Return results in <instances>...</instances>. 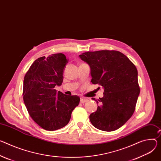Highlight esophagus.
<instances>
[{
    "instance_id": "obj_1",
    "label": "esophagus",
    "mask_w": 161,
    "mask_h": 161,
    "mask_svg": "<svg viewBox=\"0 0 161 161\" xmlns=\"http://www.w3.org/2000/svg\"><path fill=\"white\" fill-rule=\"evenodd\" d=\"M87 101H88V99L84 98V97H81V99H80V103H85V102H86Z\"/></svg>"
}]
</instances>
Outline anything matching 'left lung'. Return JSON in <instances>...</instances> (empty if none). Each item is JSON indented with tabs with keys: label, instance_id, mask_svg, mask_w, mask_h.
I'll return each instance as SVG.
<instances>
[{
	"label": "left lung",
	"instance_id": "8db88e82",
	"mask_svg": "<svg viewBox=\"0 0 161 161\" xmlns=\"http://www.w3.org/2000/svg\"><path fill=\"white\" fill-rule=\"evenodd\" d=\"M79 56L91 67V82L104 89L103 97L92 98L99 105L89 116L91 123L106 131L119 128L133 115L140 93L136 67L117 51H88Z\"/></svg>",
	"mask_w": 161,
	"mask_h": 161
}]
</instances>
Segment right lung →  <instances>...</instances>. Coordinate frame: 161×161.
<instances>
[{
  "instance_id": "add662e5",
  "label": "right lung",
  "mask_w": 161,
  "mask_h": 161,
  "mask_svg": "<svg viewBox=\"0 0 161 161\" xmlns=\"http://www.w3.org/2000/svg\"><path fill=\"white\" fill-rule=\"evenodd\" d=\"M68 60L62 53L36 60L24 76L23 99L29 114L44 130L64 127L72 110L80 103L78 96H67L54 89L63 82L64 69Z\"/></svg>"
}]
</instances>
